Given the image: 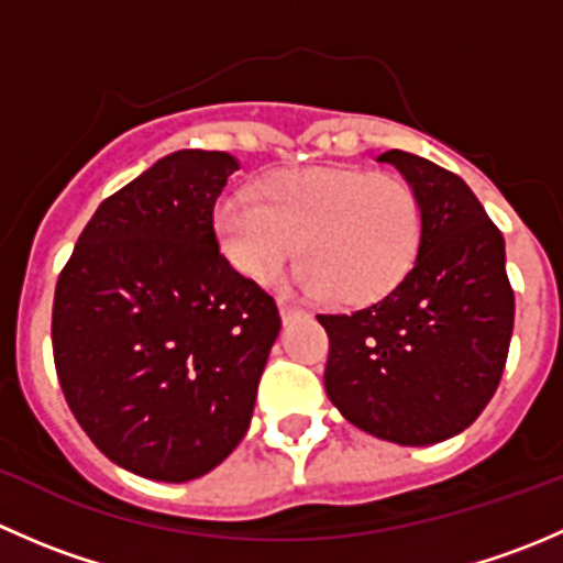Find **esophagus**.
<instances>
[{
    "mask_svg": "<svg viewBox=\"0 0 563 563\" xmlns=\"http://www.w3.org/2000/svg\"><path fill=\"white\" fill-rule=\"evenodd\" d=\"M277 308H280V318H283V323H288V321H294V318L302 316V308H299V305L286 302V299H280V302H277Z\"/></svg>",
    "mask_w": 563,
    "mask_h": 563,
    "instance_id": "1",
    "label": "esophagus"
}]
</instances>
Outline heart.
<instances>
[{
  "label": "heart",
  "mask_w": 563,
  "mask_h": 563,
  "mask_svg": "<svg viewBox=\"0 0 563 563\" xmlns=\"http://www.w3.org/2000/svg\"><path fill=\"white\" fill-rule=\"evenodd\" d=\"M214 231L234 269L269 280L297 250L294 280L340 302L382 297L406 277L422 242V207L402 176L360 166L286 168L258 192L220 198Z\"/></svg>",
  "instance_id": "1"
}]
</instances>
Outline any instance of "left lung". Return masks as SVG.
<instances>
[{
    "mask_svg": "<svg viewBox=\"0 0 563 563\" xmlns=\"http://www.w3.org/2000/svg\"><path fill=\"white\" fill-rule=\"evenodd\" d=\"M413 187L422 242L378 302L318 316L329 334L323 387L351 424L406 446L468 428L496 395L515 323L504 236L457 174L389 150Z\"/></svg>",
    "mask_w": 563,
    "mask_h": 563,
    "instance_id": "1",
    "label": "left lung"
}]
</instances>
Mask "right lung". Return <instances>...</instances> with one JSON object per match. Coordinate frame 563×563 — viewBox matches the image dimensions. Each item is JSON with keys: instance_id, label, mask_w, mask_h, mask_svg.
Here are the masks:
<instances>
[{"instance_id": "1", "label": "right lung", "mask_w": 563, "mask_h": 563, "mask_svg": "<svg viewBox=\"0 0 563 563\" xmlns=\"http://www.w3.org/2000/svg\"><path fill=\"white\" fill-rule=\"evenodd\" d=\"M240 163L179 150L108 196L59 272L56 378L108 460L187 482L234 452L280 332L277 305L229 264L214 201Z\"/></svg>"}]
</instances>
